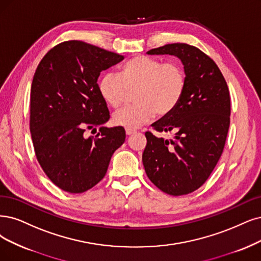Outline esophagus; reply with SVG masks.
<instances>
[{
	"label": "esophagus",
	"mask_w": 261,
	"mask_h": 261,
	"mask_svg": "<svg viewBox=\"0 0 261 261\" xmlns=\"http://www.w3.org/2000/svg\"><path fill=\"white\" fill-rule=\"evenodd\" d=\"M134 133H137L136 130H133V129H125V134H127V136H132V134H134Z\"/></svg>",
	"instance_id": "34e87169"
}]
</instances>
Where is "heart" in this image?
<instances>
[{
	"label": "heart",
	"mask_w": 261,
	"mask_h": 261,
	"mask_svg": "<svg viewBox=\"0 0 261 261\" xmlns=\"http://www.w3.org/2000/svg\"><path fill=\"white\" fill-rule=\"evenodd\" d=\"M186 73L177 61L137 56L119 66L117 74L105 73L98 82L102 100L113 109L124 102L128 91H134L136 104L116 112L115 124L127 129L140 128L155 114L165 116L175 110L186 89Z\"/></svg>",
	"instance_id": "1"
}]
</instances>
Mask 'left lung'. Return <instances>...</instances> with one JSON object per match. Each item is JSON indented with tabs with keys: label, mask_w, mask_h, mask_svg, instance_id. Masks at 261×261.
<instances>
[{
	"label": "left lung",
	"mask_w": 261,
	"mask_h": 261,
	"mask_svg": "<svg viewBox=\"0 0 261 261\" xmlns=\"http://www.w3.org/2000/svg\"><path fill=\"white\" fill-rule=\"evenodd\" d=\"M147 54L177 57L187 83L175 110L151 124L158 132H172L174 139L146 132L143 165L160 190L187 195L204 184L223 153L230 124L229 89L216 63L195 46L168 44Z\"/></svg>",
	"instance_id": "1"
}]
</instances>
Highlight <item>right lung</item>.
<instances>
[{
  "label": "right lung",
  "mask_w": 261,
  "mask_h": 261,
  "mask_svg": "<svg viewBox=\"0 0 261 261\" xmlns=\"http://www.w3.org/2000/svg\"><path fill=\"white\" fill-rule=\"evenodd\" d=\"M123 58L67 41L51 48L37 65L30 99L32 142L45 174L64 191L82 194L98 184L125 140L122 127H100L95 138L85 134L109 121L98 79Z\"/></svg>",
  "instance_id": "right-lung-1"
}]
</instances>
